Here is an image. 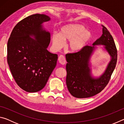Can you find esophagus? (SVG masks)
Listing matches in <instances>:
<instances>
[{
	"instance_id": "esophagus-1",
	"label": "esophagus",
	"mask_w": 124,
	"mask_h": 124,
	"mask_svg": "<svg viewBox=\"0 0 124 124\" xmlns=\"http://www.w3.org/2000/svg\"><path fill=\"white\" fill-rule=\"evenodd\" d=\"M58 61H59V62L61 64L64 65L66 64V58H65V57L63 55H60L59 56V57H58Z\"/></svg>"
}]
</instances>
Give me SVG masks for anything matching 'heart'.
<instances>
[{"mask_svg":"<svg viewBox=\"0 0 124 124\" xmlns=\"http://www.w3.org/2000/svg\"><path fill=\"white\" fill-rule=\"evenodd\" d=\"M91 32L80 24H67L60 28L58 34L52 36V44L56 50H59L64 45V41H70L68 47L71 51L79 52L91 40Z\"/></svg>","mask_w":124,"mask_h":124,"instance_id":"1","label":"heart"}]
</instances>
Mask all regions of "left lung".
Returning a JSON list of instances; mask_svg holds the SVG:
<instances>
[{"instance_id": "8db88e82", "label": "left lung", "mask_w": 124, "mask_h": 124, "mask_svg": "<svg viewBox=\"0 0 124 124\" xmlns=\"http://www.w3.org/2000/svg\"><path fill=\"white\" fill-rule=\"evenodd\" d=\"M102 26V35L93 43V46H85L80 51L66 54V84L73 96L88 98L101 92L108 84L116 66L117 50L114 39L106 27ZM95 45H103L111 59L105 72L98 78L91 75L89 60Z\"/></svg>"}]
</instances>
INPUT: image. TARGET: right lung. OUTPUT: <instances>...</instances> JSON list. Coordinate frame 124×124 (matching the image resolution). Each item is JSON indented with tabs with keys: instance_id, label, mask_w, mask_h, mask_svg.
<instances>
[{
	"instance_id": "obj_1",
	"label": "right lung",
	"mask_w": 124,
	"mask_h": 124,
	"mask_svg": "<svg viewBox=\"0 0 124 124\" xmlns=\"http://www.w3.org/2000/svg\"><path fill=\"white\" fill-rule=\"evenodd\" d=\"M50 20L44 14L27 17L15 26L8 40L7 61L10 71L17 84L28 92L43 89L57 63V54L47 50L50 34L42 26Z\"/></svg>"
}]
</instances>
